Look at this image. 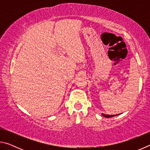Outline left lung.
I'll return each mask as SVG.
<instances>
[{"instance_id":"left-lung-1","label":"left lung","mask_w":150,"mask_h":150,"mask_svg":"<svg viewBox=\"0 0 150 150\" xmlns=\"http://www.w3.org/2000/svg\"><path fill=\"white\" fill-rule=\"evenodd\" d=\"M121 114H122V113H121ZM121 114H118V115H105V114H103V113H102V116H104V117H105V118H111V117H114V116H118V115H121Z\"/></svg>"}]
</instances>
